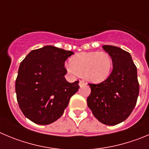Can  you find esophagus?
Instances as JSON below:
<instances>
[{
  "mask_svg": "<svg viewBox=\"0 0 149 149\" xmlns=\"http://www.w3.org/2000/svg\"><path fill=\"white\" fill-rule=\"evenodd\" d=\"M84 85H86V83H85V82L83 81V80H80V82H79V86H80V87H81V86H84Z\"/></svg>",
  "mask_w": 149,
  "mask_h": 149,
  "instance_id": "obj_1",
  "label": "esophagus"
}]
</instances>
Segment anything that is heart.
<instances>
[{
    "mask_svg": "<svg viewBox=\"0 0 149 149\" xmlns=\"http://www.w3.org/2000/svg\"><path fill=\"white\" fill-rule=\"evenodd\" d=\"M66 66L71 73L84 74L89 81L100 83L110 74L113 60L108 52L104 51L82 52L72 57Z\"/></svg>",
    "mask_w": 149,
    "mask_h": 149,
    "instance_id": "b5f03b06",
    "label": "heart"
}]
</instances>
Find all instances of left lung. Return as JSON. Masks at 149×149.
Instances as JSON below:
<instances>
[{"label":"left lung","instance_id":"8db88e82","mask_svg":"<svg viewBox=\"0 0 149 149\" xmlns=\"http://www.w3.org/2000/svg\"><path fill=\"white\" fill-rule=\"evenodd\" d=\"M113 60V71L104 81L89 83L91 94L87 104L93 116L102 124L113 126L128 118L139 94L137 67L131 56L118 47L104 45Z\"/></svg>","mask_w":149,"mask_h":149}]
</instances>
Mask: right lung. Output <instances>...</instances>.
Listing matches in <instances>:
<instances>
[{
    "mask_svg": "<svg viewBox=\"0 0 149 149\" xmlns=\"http://www.w3.org/2000/svg\"><path fill=\"white\" fill-rule=\"evenodd\" d=\"M73 54L45 46L31 51L20 63L15 83L17 100L24 116L35 124L47 125L58 119L78 91L79 81L71 83L64 77L65 61Z\"/></svg>",
    "mask_w": 149,
    "mask_h": 149,
    "instance_id": "1",
    "label": "right lung"
}]
</instances>
